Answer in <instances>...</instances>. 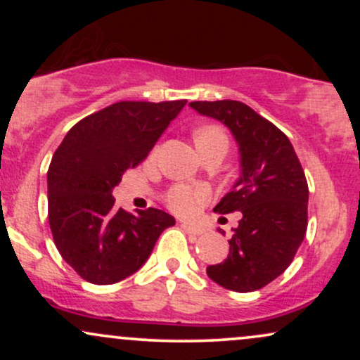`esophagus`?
Listing matches in <instances>:
<instances>
[{
  "instance_id": "1",
  "label": "esophagus",
  "mask_w": 360,
  "mask_h": 360,
  "mask_svg": "<svg viewBox=\"0 0 360 360\" xmlns=\"http://www.w3.org/2000/svg\"><path fill=\"white\" fill-rule=\"evenodd\" d=\"M181 226H183V229L186 230V232H189V233H194V235L203 233V229H201V226H198V225H194V223H189V221H181Z\"/></svg>"
}]
</instances>
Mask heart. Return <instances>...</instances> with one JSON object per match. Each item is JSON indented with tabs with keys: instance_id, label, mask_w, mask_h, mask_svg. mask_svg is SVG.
I'll return each instance as SVG.
<instances>
[{
	"instance_id": "obj_1",
	"label": "heart",
	"mask_w": 360,
	"mask_h": 360,
	"mask_svg": "<svg viewBox=\"0 0 360 360\" xmlns=\"http://www.w3.org/2000/svg\"><path fill=\"white\" fill-rule=\"evenodd\" d=\"M196 143L212 142V140H226L225 134L217 127H203L196 131ZM208 198L205 189H194L189 186H174L166 194V203L177 214H191L198 205H201Z\"/></svg>"
}]
</instances>
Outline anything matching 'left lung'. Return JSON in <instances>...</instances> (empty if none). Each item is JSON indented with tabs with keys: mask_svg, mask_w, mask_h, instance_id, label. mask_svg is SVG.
Masks as SVG:
<instances>
[{
	"mask_svg": "<svg viewBox=\"0 0 360 360\" xmlns=\"http://www.w3.org/2000/svg\"><path fill=\"white\" fill-rule=\"evenodd\" d=\"M189 106L229 127L240 152V177L213 210L242 212V218L229 240V257L206 274L230 291H257L288 269L307 233L304 171L286 135L245 103L193 101Z\"/></svg>",
	"mask_w": 360,
	"mask_h": 360,
	"instance_id": "obj_1",
	"label": "left lung"
}]
</instances>
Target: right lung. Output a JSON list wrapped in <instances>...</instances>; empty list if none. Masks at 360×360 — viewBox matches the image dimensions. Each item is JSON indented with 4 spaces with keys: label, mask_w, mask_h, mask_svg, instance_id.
<instances>
[{
    "label": "right lung",
    "mask_w": 360,
    "mask_h": 360,
    "mask_svg": "<svg viewBox=\"0 0 360 360\" xmlns=\"http://www.w3.org/2000/svg\"><path fill=\"white\" fill-rule=\"evenodd\" d=\"M184 105L115 103L77 122L57 147L47 172L49 225L62 259L88 283L115 284L137 272L176 223L162 210L117 208L111 191Z\"/></svg>",
    "instance_id": "add662e5"
}]
</instances>
